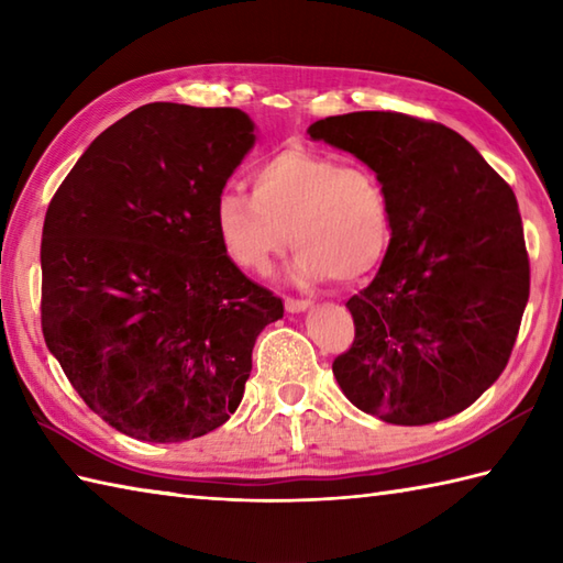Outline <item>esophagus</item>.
Returning <instances> with one entry per match:
<instances>
[{
	"instance_id": "obj_1",
	"label": "esophagus",
	"mask_w": 563,
	"mask_h": 563,
	"mask_svg": "<svg viewBox=\"0 0 563 563\" xmlns=\"http://www.w3.org/2000/svg\"><path fill=\"white\" fill-rule=\"evenodd\" d=\"M309 307H312V302H309V300H292V297H288V300H285V309H288V312H292V314L307 312Z\"/></svg>"
}]
</instances>
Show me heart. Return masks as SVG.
Instances as JSON below:
<instances>
[{
	"label": "heart",
	"instance_id": "b5f03b06",
	"mask_svg": "<svg viewBox=\"0 0 563 563\" xmlns=\"http://www.w3.org/2000/svg\"><path fill=\"white\" fill-rule=\"evenodd\" d=\"M251 196L222 190L214 232L234 266L266 275L288 236L297 283H361L389 244V198L365 164L309 147H283L254 164Z\"/></svg>",
	"mask_w": 563,
	"mask_h": 563
}]
</instances>
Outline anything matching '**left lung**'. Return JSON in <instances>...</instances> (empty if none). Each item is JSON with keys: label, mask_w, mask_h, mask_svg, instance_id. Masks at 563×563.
Masks as SVG:
<instances>
[{"label": "left lung", "mask_w": 563, "mask_h": 563, "mask_svg": "<svg viewBox=\"0 0 563 563\" xmlns=\"http://www.w3.org/2000/svg\"><path fill=\"white\" fill-rule=\"evenodd\" d=\"M307 133L367 164L389 198L385 261L345 302L355 341L333 361L341 391L394 426L464 411L504 373L530 297L516 194L433 121L357 111Z\"/></svg>", "instance_id": "8db88e82"}]
</instances>
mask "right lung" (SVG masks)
Wrapping results in <instances>:
<instances>
[{
	"label": "right lung",
	"mask_w": 563,
	"mask_h": 563,
	"mask_svg": "<svg viewBox=\"0 0 563 563\" xmlns=\"http://www.w3.org/2000/svg\"><path fill=\"white\" fill-rule=\"evenodd\" d=\"M239 109L147 103L106 128L45 212L43 336L84 404L121 433L181 442L244 397L283 300L220 246L214 200L254 147Z\"/></svg>",
	"instance_id": "obj_1"
}]
</instances>
